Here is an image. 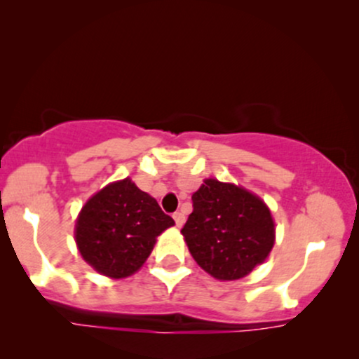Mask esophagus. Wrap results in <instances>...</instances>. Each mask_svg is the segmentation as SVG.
Masks as SVG:
<instances>
[{
  "mask_svg": "<svg viewBox=\"0 0 359 359\" xmlns=\"http://www.w3.org/2000/svg\"><path fill=\"white\" fill-rule=\"evenodd\" d=\"M172 218H175V223H176V226H178V228L183 226L184 219H187V218H184V215L181 213V211H176V213L172 215Z\"/></svg>",
  "mask_w": 359,
  "mask_h": 359,
  "instance_id": "1",
  "label": "esophagus"
}]
</instances>
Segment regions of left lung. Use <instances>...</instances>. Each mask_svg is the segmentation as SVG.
Instances as JSON below:
<instances>
[{"label": "left lung", "instance_id": "left-lung-1", "mask_svg": "<svg viewBox=\"0 0 359 359\" xmlns=\"http://www.w3.org/2000/svg\"><path fill=\"white\" fill-rule=\"evenodd\" d=\"M191 200L193 213L181 233L194 261L208 274L221 281L240 280L268 258L274 245V221L261 198L210 178Z\"/></svg>", "mask_w": 359, "mask_h": 359}]
</instances>
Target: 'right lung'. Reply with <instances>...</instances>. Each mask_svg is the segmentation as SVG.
Wrapping results in <instances>:
<instances>
[{"mask_svg":"<svg viewBox=\"0 0 359 359\" xmlns=\"http://www.w3.org/2000/svg\"><path fill=\"white\" fill-rule=\"evenodd\" d=\"M175 224L158 201L130 178L93 194L74 226L83 259L104 276H131L151 255L156 238Z\"/></svg>","mask_w":359,"mask_h":359,"instance_id":"1","label":"right lung"}]
</instances>
